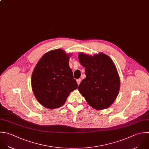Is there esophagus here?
<instances>
[{
    "label": "esophagus",
    "mask_w": 149,
    "mask_h": 149,
    "mask_svg": "<svg viewBox=\"0 0 149 149\" xmlns=\"http://www.w3.org/2000/svg\"><path fill=\"white\" fill-rule=\"evenodd\" d=\"M81 82V79H78L77 80V84H78V85L80 84Z\"/></svg>",
    "instance_id": "1"
}]
</instances>
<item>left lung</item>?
I'll return each mask as SVG.
<instances>
[{
	"instance_id": "left-lung-1",
	"label": "left lung",
	"mask_w": 149,
	"mask_h": 149,
	"mask_svg": "<svg viewBox=\"0 0 149 149\" xmlns=\"http://www.w3.org/2000/svg\"><path fill=\"white\" fill-rule=\"evenodd\" d=\"M78 59L85 68L86 75L78 91L93 109H107L116 99L120 88V77L114 62L103 53L93 56L80 53Z\"/></svg>"
}]
</instances>
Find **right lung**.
<instances>
[{
	"label": "right lung",
	"mask_w": 149,
	"mask_h": 149,
	"mask_svg": "<svg viewBox=\"0 0 149 149\" xmlns=\"http://www.w3.org/2000/svg\"><path fill=\"white\" fill-rule=\"evenodd\" d=\"M71 54L58 49L45 53L36 65L31 77L33 93L40 104L54 109L65 102L78 88L68 63Z\"/></svg>",
	"instance_id": "add662e5"
}]
</instances>
